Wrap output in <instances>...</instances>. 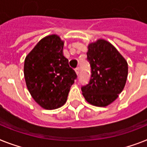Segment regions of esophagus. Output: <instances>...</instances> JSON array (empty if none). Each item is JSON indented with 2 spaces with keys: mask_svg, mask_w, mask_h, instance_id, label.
I'll return each instance as SVG.
<instances>
[{
  "mask_svg": "<svg viewBox=\"0 0 147 147\" xmlns=\"http://www.w3.org/2000/svg\"><path fill=\"white\" fill-rule=\"evenodd\" d=\"M75 71H76V74L79 75V74H80V67H76V68L75 69Z\"/></svg>",
  "mask_w": 147,
  "mask_h": 147,
  "instance_id": "1",
  "label": "esophagus"
}]
</instances>
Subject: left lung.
<instances>
[{"mask_svg": "<svg viewBox=\"0 0 147 147\" xmlns=\"http://www.w3.org/2000/svg\"><path fill=\"white\" fill-rule=\"evenodd\" d=\"M87 60L91 66L88 83L82 86V95L87 102L106 107L122 92L128 76V63L110 43L98 40L88 45Z\"/></svg>", "mask_w": 147, "mask_h": 147, "instance_id": "left-lung-1", "label": "left lung"}]
</instances>
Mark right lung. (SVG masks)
I'll return each mask as SVG.
<instances>
[{
  "instance_id": "obj_1",
  "label": "right lung",
  "mask_w": 147,
  "mask_h": 147,
  "mask_svg": "<svg viewBox=\"0 0 147 147\" xmlns=\"http://www.w3.org/2000/svg\"><path fill=\"white\" fill-rule=\"evenodd\" d=\"M64 42L49 35L39 41L25 60L24 75L29 92L43 108L55 110L65 104L77 76L63 55Z\"/></svg>"
}]
</instances>
